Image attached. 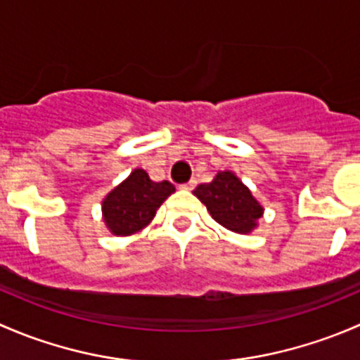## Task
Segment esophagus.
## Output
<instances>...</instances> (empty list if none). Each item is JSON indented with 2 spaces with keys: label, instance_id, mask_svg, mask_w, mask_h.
<instances>
[{
  "label": "esophagus",
  "instance_id": "obj_1",
  "mask_svg": "<svg viewBox=\"0 0 360 360\" xmlns=\"http://www.w3.org/2000/svg\"><path fill=\"white\" fill-rule=\"evenodd\" d=\"M195 186H197V181L195 179H191L190 183H186V184H181V188H183V190H193Z\"/></svg>",
  "mask_w": 360,
  "mask_h": 360
}]
</instances>
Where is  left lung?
Segmentation results:
<instances>
[{
	"mask_svg": "<svg viewBox=\"0 0 360 360\" xmlns=\"http://www.w3.org/2000/svg\"><path fill=\"white\" fill-rule=\"evenodd\" d=\"M193 193L207 207L214 221L235 233H250L263 216L261 203L230 170L217 172L210 183L197 186Z\"/></svg>",
	"mask_w": 360,
	"mask_h": 360,
	"instance_id": "8db88e82",
	"label": "left lung"
}]
</instances>
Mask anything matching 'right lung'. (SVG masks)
<instances>
[{
    "label": "right lung",
    "mask_w": 360,
    "mask_h": 360,
    "mask_svg": "<svg viewBox=\"0 0 360 360\" xmlns=\"http://www.w3.org/2000/svg\"><path fill=\"white\" fill-rule=\"evenodd\" d=\"M176 191L169 181L155 183L146 170L136 169L103 200V217L116 237L137 233L151 223L162 205Z\"/></svg>",
    "instance_id": "right-lung-1"
}]
</instances>
